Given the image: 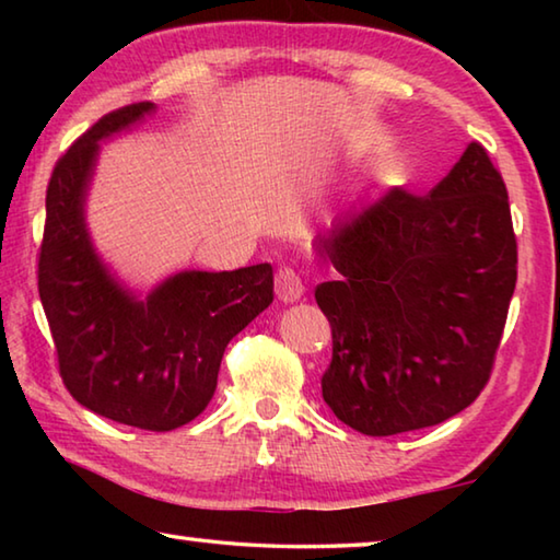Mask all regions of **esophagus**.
<instances>
[{"instance_id":"34e87169","label":"esophagus","mask_w":560,"mask_h":560,"mask_svg":"<svg viewBox=\"0 0 560 560\" xmlns=\"http://www.w3.org/2000/svg\"><path fill=\"white\" fill-rule=\"evenodd\" d=\"M273 287H277V296L287 303L299 301L303 296V291H306L301 273L293 267H281L277 271V279H273Z\"/></svg>"}]
</instances>
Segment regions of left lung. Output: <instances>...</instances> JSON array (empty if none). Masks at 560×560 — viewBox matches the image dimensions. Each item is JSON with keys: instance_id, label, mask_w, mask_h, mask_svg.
I'll use <instances>...</instances> for the list:
<instances>
[{"instance_id": "obj_1", "label": "left lung", "mask_w": 560, "mask_h": 560, "mask_svg": "<svg viewBox=\"0 0 560 560\" xmlns=\"http://www.w3.org/2000/svg\"><path fill=\"white\" fill-rule=\"evenodd\" d=\"M318 249L340 273L316 287L334 336L320 390L340 422L390 438L477 400L518 261L504 177L485 145L469 143L430 195L395 187L338 220Z\"/></svg>"}]
</instances>
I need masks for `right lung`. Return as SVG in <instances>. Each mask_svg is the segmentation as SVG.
<instances>
[{
    "label": "right lung",
    "mask_w": 560,
    "mask_h": 560,
    "mask_svg": "<svg viewBox=\"0 0 560 560\" xmlns=\"http://www.w3.org/2000/svg\"><path fill=\"white\" fill-rule=\"evenodd\" d=\"M150 110L140 101L106 113L56 160L36 279L73 400L113 422L170 432L212 400L226 343L273 301V271H185L148 299L110 279L83 224V200L98 140Z\"/></svg>",
    "instance_id": "1"
}]
</instances>
